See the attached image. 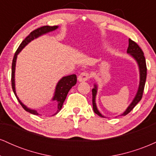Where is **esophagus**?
I'll use <instances>...</instances> for the list:
<instances>
[{
  "label": "esophagus",
  "instance_id": "34e87169",
  "mask_svg": "<svg viewBox=\"0 0 156 156\" xmlns=\"http://www.w3.org/2000/svg\"><path fill=\"white\" fill-rule=\"evenodd\" d=\"M89 73H87V72H83V73H81L79 75V76H78V81L79 82H83V81H86V80H87L89 78Z\"/></svg>",
  "mask_w": 156,
  "mask_h": 156
}]
</instances>
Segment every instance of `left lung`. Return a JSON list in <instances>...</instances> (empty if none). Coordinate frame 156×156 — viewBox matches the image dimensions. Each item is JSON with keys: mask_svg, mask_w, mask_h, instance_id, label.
Segmentation results:
<instances>
[{"mask_svg": "<svg viewBox=\"0 0 156 156\" xmlns=\"http://www.w3.org/2000/svg\"><path fill=\"white\" fill-rule=\"evenodd\" d=\"M129 44H128V50H127V53L129 54L130 56H132L134 59L136 60V62H137L138 66H139V88H138V91L136 94L135 98H133V101L131 102V103L128 105V107L127 108L126 110L124 113L121 114L120 116H125L131 112L133 110L134 107L136 105V104L141 101V98L143 95V92H144V85H145V81H146V78H147V66H146V61L145 58H144V53H143L142 50L141 49L138 44L136 43L135 42L131 39H129ZM94 88L92 89V105H93V110L95 114H98V116H100L101 117H105L104 116H103L98 111V108H97L96 105V101L95 98L97 95V92H98V86L97 84H94Z\"/></svg>", "mask_w": 156, "mask_h": 156, "instance_id": "obj_1", "label": "left lung"}]
</instances>
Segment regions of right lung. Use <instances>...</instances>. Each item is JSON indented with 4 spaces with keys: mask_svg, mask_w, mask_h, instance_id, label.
<instances>
[{
    "mask_svg": "<svg viewBox=\"0 0 156 156\" xmlns=\"http://www.w3.org/2000/svg\"><path fill=\"white\" fill-rule=\"evenodd\" d=\"M58 28V26H44L40 28H37V29L34 30L32 32H31L29 35L26 37L24 40L23 41L22 43L20 44L19 48H17V51L15 52V55H14L13 61H12V89H13V92L15 93L16 98H17V101H19L20 104L22 105V107L26 112L31 113L32 114H34V115H39V113L36 110L34 109L29 108L26 106V105H24L22 102L20 101V100L19 99V98L17 97V94H16V90H15V66H16V61H17V55L19 54V53L30 42H31L32 40H34V39H37V37H40V36L45 34L49 33L51 31H55V29ZM77 83V77L76 75L73 74L70 76H64L62 78H61V80L58 82L56 87H55V90L54 92V95H53V99L52 101H53L56 104V112H55V114L53 115H55L56 114H58L60 112V110L62 108V105L64 101H65L67 95L69 92V91L70 90V89L72 88L73 86H75Z\"/></svg>",
    "mask_w": 156,
    "mask_h": 156,
    "instance_id": "1",
    "label": "right lung"
}]
</instances>
